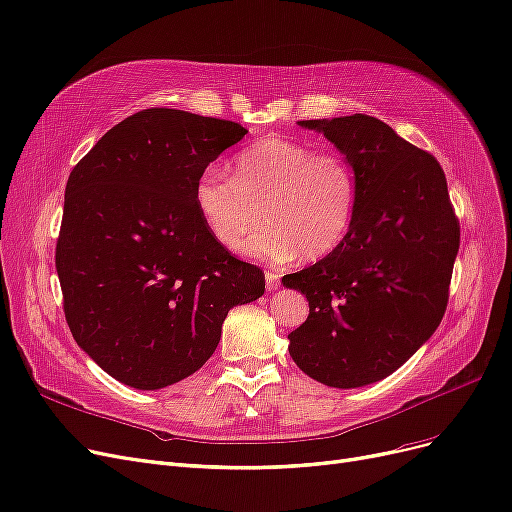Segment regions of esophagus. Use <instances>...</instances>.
<instances>
[{
    "label": "esophagus",
    "mask_w": 512,
    "mask_h": 512,
    "mask_svg": "<svg viewBox=\"0 0 512 512\" xmlns=\"http://www.w3.org/2000/svg\"><path fill=\"white\" fill-rule=\"evenodd\" d=\"M266 285H268V291H276L280 287V274L274 272V270H268L266 272Z\"/></svg>",
    "instance_id": "1"
}]
</instances>
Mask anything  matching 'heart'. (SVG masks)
Wrapping results in <instances>:
<instances>
[{
	"mask_svg": "<svg viewBox=\"0 0 512 512\" xmlns=\"http://www.w3.org/2000/svg\"><path fill=\"white\" fill-rule=\"evenodd\" d=\"M357 195V174L344 155L283 136L246 146L232 159V176L208 166L193 185L197 212L225 249H238L263 214L266 227L242 253L270 263L332 253L353 225Z\"/></svg>",
	"mask_w": 512,
	"mask_h": 512,
	"instance_id": "heart-1",
	"label": "heart"
}]
</instances>
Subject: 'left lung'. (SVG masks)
Wrapping results in <instances>:
<instances>
[{"mask_svg":"<svg viewBox=\"0 0 512 512\" xmlns=\"http://www.w3.org/2000/svg\"><path fill=\"white\" fill-rule=\"evenodd\" d=\"M349 159L357 210L315 266L283 276L308 319L289 355L315 381L355 389L398 370L432 338L449 302L459 223L440 163L368 114L298 121Z\"/></svg>","mask_w":512,"mask_h":512,"instance_id":"1","label":"left lung"}]
</instances>
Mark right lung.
I'll return each mask as SVG.
<instances>
[{"instance_id":"1","label":"right lung","mask_w":512,"mask_h":512,"mask_svg":"<svg viewBox=\"0 0 512 512\" xmlns=\"http://www.w3.org/2000/svg\"><path fill=\"white\" fill-rule=\"evenodd\" d=\"M246 129L148 108L114 125L72 170L57 240L65 321L76 344L142 391L200 370L227 312L266 291L263 272L210 236L195 178Z\"/></svg>"}]
</instances>
